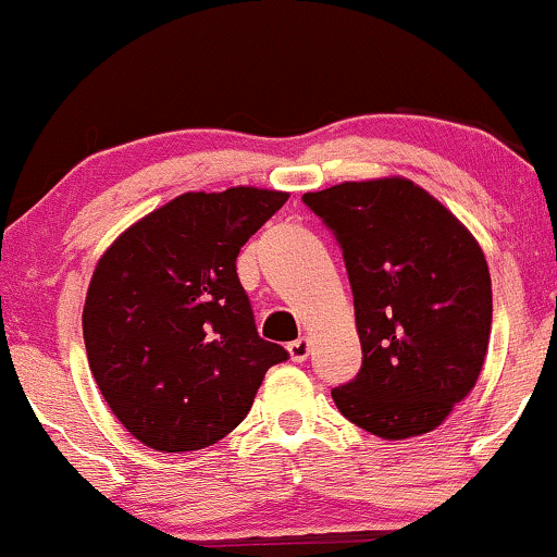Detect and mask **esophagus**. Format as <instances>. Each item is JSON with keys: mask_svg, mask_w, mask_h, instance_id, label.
<instances>
[{"mask_svg": "<svg viewBox=\"0 0 557 557\" xmlns=\"http://www.w3.org/2000/svg\"><path fill=\"white\" fill-rule=\"evenodd\" d=\"M287 352H290V358L296 360V363H304V360L308 358V352H311V339L308 337L293 339V343L287 345Z\"/></svg>", "mask_w": 557, "mask_h": 557, "instance_id": "1", "label": "esophagus"}]
</instances>
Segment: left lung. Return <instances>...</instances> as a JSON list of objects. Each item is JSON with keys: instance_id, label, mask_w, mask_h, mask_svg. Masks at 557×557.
Instances as JSON below:
<instances>
[{"instance_id": "obj_1", "label": "left lung", "mask_w": 557, "mask_h": 557, "mask_svg": "<svg viewBox=\"0 0 557 557\" xmlns=\"http://www.w3.org/2000/svg\"><path fill=\"white\" fill-rule=\"evenodd\" d=\"M343 246L363 366L332 388L350 423L384 441L431 433L478 384L493 324L485 253L405 176L304 194Z\"/></svg>"}]
</instances>
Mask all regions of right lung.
Returning <instances> with one entry per match:
<instances>
[{
	"label": "right lung",
	"mask_w": 557,
	"mask_h": 557,
	"mask_svg": "<svg viewBox=\"0 0 557 557\" xmlns=\"http://www.w3.org/2000/svg\"><path fill=\"white\" fill-rule=\"evenodd\" d=\"M290 194L186 191L126 227L87 287V363L139 444L178 454L218 444L287 358L257 334L236 257Z\"/></svg>",
	"instance_id": "right-lung-1"
}]
</instances>
